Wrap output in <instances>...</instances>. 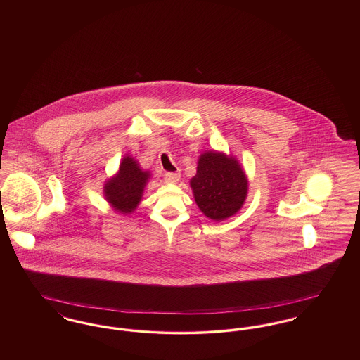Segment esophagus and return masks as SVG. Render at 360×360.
I'll return each mask as SVG.
<instances>
[{
  "mask_svg": "<svg viewBox=\"0 0 360 360\" xmlns=\"http://www.w3.org/2000/svg\"><path fill=\"white\" fill-rule=\"evenodd\" d=\"M181 178V174L179 172H166L165 174V181L169 182V184H176Z\"/></svg>",
  "mask_w": 360,
  "mask_h": 360,
  "instance_id": "34e87169",
  "label": "esophagus"
}]
</instances>
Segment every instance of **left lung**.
<instances>
[{
  "mask_svg": "<svg viewBox=\"0 0 360 360\" xmlns=\"http://www.w3.org/2000/svg\"><path fill=\"white\" fill-rule=\"evenodd\" d=\"M190 186L206 217L223 221L241 209L248 191V179L233 156L207 151L200 156L197 174L191 178Z\"/></svg>",
  "mask_w": 360,
  "mask_h": 360,
  "instance_id": "left-lung-1",
  "label": "left lung"
}]
</instances>
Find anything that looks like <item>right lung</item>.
I'll return each mask as SVG.
<instances>
[{"label":"right lung","instance_id":"right-lung-1","mask_svg":"<svg viewBox=\"0 0 360 360\" xmlns=\"http://www.w3.org/2000/svg\"><path fill=\"white\" fill-rule=\"evenodd\" d=\"M150 176V172H143L136 160L127 155L121 160L117 174L106 181L103 195L115 210L122 214H129L141 201L143 191Z\"/></svg>","mask_w":360,"mask_h":360}]
</instances>
